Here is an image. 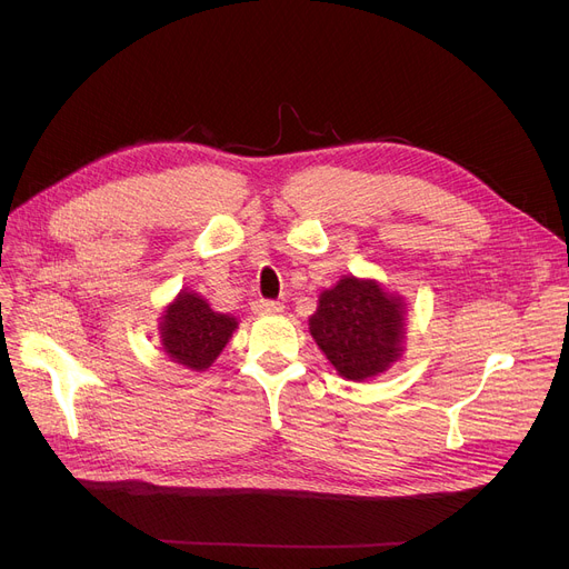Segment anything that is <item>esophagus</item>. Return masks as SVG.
I'll use <instances>...</instances> for the list:
<instances>
[{
    "mask_svg": "<svg viewBox=\"0 0 569 569\" xmlns=\"http://www.w3.org/2000/svg\"><path fill=\"white\" fill-rule=\"evenodd\" d=\"M253 313L258 316H277L283 311V305L281 302H274V300H256L253 302Z\"/></svg>",
    "mask_w": 569,
    "mask_h": 569,
    "instance_id": "esophagus-1",
    "label": "esophagus"
}]
</instances>
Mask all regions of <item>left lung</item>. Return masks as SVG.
I'll return each mask as SVG.
<instances>
[{
    "instance_id": "obj_1",
    "label": "left lung",
    "mask_w": 569,
    "mask_h": 569,
    "mask_svg": "<svg viewBox=\"0 0 569 569\" xmlns=\"http://www.w3.org/2000/svg\"><path fill=\"white\" fill-rule=\"evenodd\" d=\"M309 332L339 376L362 382L390 369L403 352V297L378 281L343 277L322 290Z\"/></svg>"
}]
</instances>
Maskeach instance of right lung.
<instances>
[{
    "instance_id": "add662e5",
    "label": "right lung",
    "mask_w": 569,
    "mask_h": 569,
    "mask_svg": "<svg viewBox=\"0 0 569 569\" xmlns=\"http://www.w3.org/2000/svg\"><path fill=\"white\" fill-rule=\"evenodd\" d=\"M161 346L172 362L204 371L221 355L237 320L219 313L198 292L182 290L161 316Z\"/></svg>"
}]
</instances>
